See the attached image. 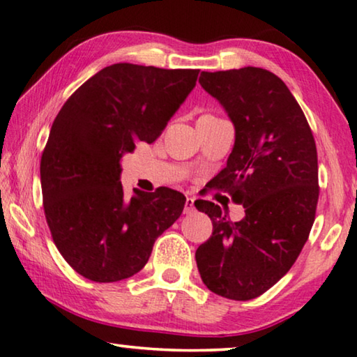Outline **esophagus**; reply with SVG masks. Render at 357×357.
<instances>
[{
    "label": "esophagus",
    "instance_id": "esophagus-1",
    "mask_svg": "<svg viewBox=\"0 0 357 357\" xmlns=\"http://www.w3.org/2000/svg\"><path fill=\"white\" fill-rule=\"evenodd\" d=\"M195 208H194V199L192 197H188L185 199V205H184V213L185 215H189V213H192Z\"/></svg>",
    "mask_w": 357,
    "mask_h": 357
}]
</instances>
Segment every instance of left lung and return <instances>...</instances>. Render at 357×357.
I'll list each match as a JSON object with an SVG mask.
<instances>
[{
	"label": "left lung",
	"instance_id": "1",
	"mask_svg": "<svg viewBox=\"0 0 357 357\" xmlns=\"http://www.w3.org/2000/svg\"><path fill=\"white\" fill-rule=\"evenodd\" d=\"M199 82L236 126L215 188L243 205L245 216L234 222L220 205L195 202L213 222L211 237L195 252L197 268L213 294L253 300L289 273L310 237L319 200L314 136L294 94L273 72H202Z\"/></svg>",
	"mask_w": 357,
	"mask_h": 357
}]
</instances>
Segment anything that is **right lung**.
Wrapping results in <instances>:
<instances>
[{"label": "right lung", "mask_w": 357, "mask_h": 357, "mask_svg": "<svg viewBox=\"0 0 357 357\" xmlns=\"http://www.w3.org/2000/svg\"><path fill=\"white\" fill-rule=\"evenodd\" d=\"M199 72L114 63L57 114L40 163L43 206L57 250L83 278L116 282L139 273L183 213L185 197L168 188L126 197L120 158L162 135Z\"/></svg>", "instance_id": "add662e5"}]
</instances>
